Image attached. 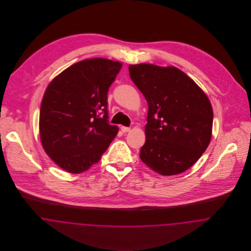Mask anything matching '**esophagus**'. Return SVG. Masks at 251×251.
<instances>
[{
  "label": "esophagus",
  "mask_w": 251,
  "mask_h": 251,
  "mask_svg": "<svg viewBox=\"0 0 251 251\" xmlns=\"http://www.w3.org/2000/svg\"><path fill=\"white\" fill-rule=\"evenodd\" d=\"M120 129H121V131H123V132H128V131L131 130L129 127H125V126H121Z\"/></svg>",
  "instance_id": "1"
}]
</instances>
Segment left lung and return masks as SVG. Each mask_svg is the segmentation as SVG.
Here are the masks:
<instances>
[{
  "label": "left lung",
  "instance_id": "1",
  "mask_svg": "<svg viewBox=\"0 0 251 251\" xmlns=\"http://www.w3.org/2000/svg\"><path fill=\"white\" fill-rule=\"evenodd\" d=\"M129 72L149 106L140 159L161 175L184 172L211 141L214 114L208 97L175 67L138 64L130 65Z\"/></svg>",
  "mask_w": 251,
  "mask_h": 251
}]
</instances>
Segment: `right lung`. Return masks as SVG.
Masks as SVG:
<instances>
[{
	"instance_id": "add662e5",
	"label": "right lung",
	"mask_w": 251,
	"mask_h": 251,
	"mask_svg": "<svg viewBox=\"0 0 251 251\" xmlns=\"http://www.w3.org/2000/svg\"><path fill=\"white\" fill-rule=\"evenodd\" d=\"M122 64L93 58L66 69L43 97L39 131L50 158L71 173L98 163L119 128L109 123L107 93Z\"/></svg>"
}]
</instances>
